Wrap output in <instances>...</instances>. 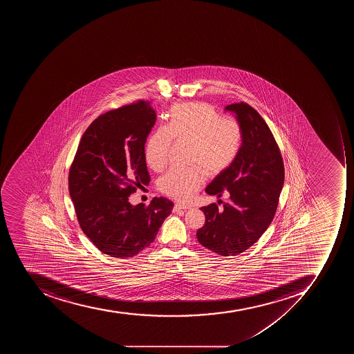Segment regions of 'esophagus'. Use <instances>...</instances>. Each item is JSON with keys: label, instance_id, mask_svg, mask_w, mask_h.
<instances>
[{"label": "esophagus", "instance_id": "34e87169", "mask_svg": "<svg viewBox=\"0 0 354 354\" xmlns=\"http://www.w3.org/2000/svg\"><path fill=\"white\" fill-rule=\"evenodd\" d=\"M186 209H189V206H186V205H181V203H176L175 207H174V212L186 210Z\"/></svg>", "mask_w": 354, "mask_h": 354}]
</instances>
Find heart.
<instances>
[{
	"instance_id": "1",
	"label": "heart",
	"mask_w": 354,
	"mask_h": 354,
	"mask_svg": "<svg viewBox=\"0 0 354 354\" xmlns=\"http://www.w3.org/2000/svg\"><path fill=\"white\" fill-rule=\"evenodd\" d=\"M173 140L189 144L188 162L192 166L168 170L159 178V189L174 199L187 201L203 186V171L217 176L232 164L241 146L243 131L237 120L219 118L208 104L175 106L167 127L157 129L146 144L149 167L158 171L166 166Z\"/></svg>"
}]
</instances>
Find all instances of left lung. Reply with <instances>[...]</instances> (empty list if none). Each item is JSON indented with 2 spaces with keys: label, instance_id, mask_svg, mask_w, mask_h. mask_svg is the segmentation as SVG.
Returning <instances> with one entry per match:
<instances>
[{
  "label": "left lung",
  "instance_id": "8db88e82",
  "mask_svg": "<svg viewBox=\"0 0 354 354\" xmlns=\"http://www.w3.org/2000/svg\"><path fill=\"white\" fill-rule=\"evenodd\" d=\"M243 140L232 164L207 186L208 195L229 192L220 210L216 203L201 207L206 216L198 229L201 245L220 256H236L250 248L272 221L284 181L281 153L265 120L247 103L231 104Z\"/></svg>",
  "mask_w": 354,
  "mask_h": 354
}]
</instances>
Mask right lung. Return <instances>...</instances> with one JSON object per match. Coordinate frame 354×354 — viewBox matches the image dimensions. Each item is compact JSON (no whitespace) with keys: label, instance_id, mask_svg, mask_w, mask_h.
Masks as SVG:
<instances>
[{"label":"right lung","instance_id":"1","mask_svg":"<svg viewBox=\"0 0 354 354\" xmlns=\"http://www.w3.org/2000/svg\"><path fill=\"white\" fill-rule=\"evenodd\" d=\"M156 122L149 102L109 111L84 133L71 166L68 189L78 223L103 254L126 259L151 245L174 203L153 198L146 207L129 197L151 178L145 142Z\"/></svg>","mask_w":354,"mask_h":354}]
</instances>
